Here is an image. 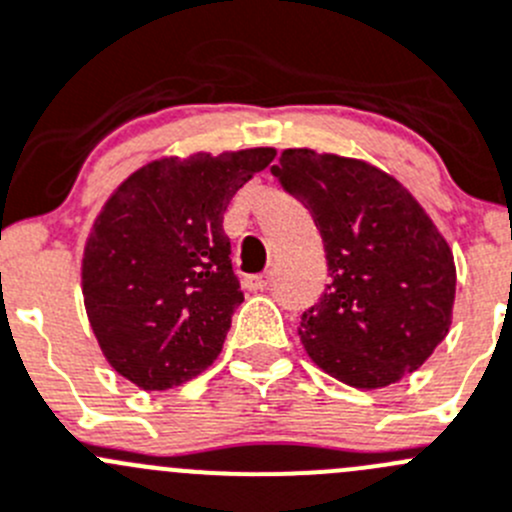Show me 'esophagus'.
I'll return each mask as SVG.
<instances>
[{"mask_svg":"<svg viewBox=\"0 0 512 512\" xmlns=\"http://www.w3.org/2000/svg\"><path fill=\"white\" fill-rule=\"evenodd\" d=\"M245 285L250 287V290H267V285H270V272L245 277Z\"/></svg>","mask_w":512,"mask_h":512,"instance_id":"obj_1","label":"esophagus"}]
</instances>
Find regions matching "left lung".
<instances>
[{
    "mask_svg": "<svg viewBox=\"0 0 512 512\" xmlns=\"http://www.w3.org/2000/svg\"><path fill=\"white\" fill-rule=\"evenodd\" d=\"M270 172L325 245L330 282L297 330L310 360L360 390L418 370L448 335L455 302L453 250L423 205L370 162L307 147L282 152Z\"/></svg>",
    "mask_w": 512,
    "mask_h": 512,
    "instance_id": "8db88e82",
    "label": "left lung"
}]
</instances>
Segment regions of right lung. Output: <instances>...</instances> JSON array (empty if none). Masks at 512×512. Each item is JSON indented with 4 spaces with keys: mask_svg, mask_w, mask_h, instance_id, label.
<instances>
[{
    "mask_svg": "<svg viewBox=\"0 0 512 512\" xmlns=\"http://www.w3.org/2000/svg\"><path fill=\"white\" fill-rule=\"evenodd\" d=\"M275 155L250 147L160 157L99 210L82 255L84 310L102 355L137 388H177L220 355L245 300L222 220Z\"/></svg>",
    "mask_w": 512,
    "mask_h": 512,
    "instance_id": "obj_1",
    "label": "right lung"
}]
</instances>
